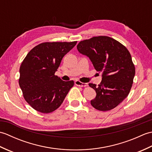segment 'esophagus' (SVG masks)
<instances>
[{"label":"esophagus","instance_id":"34e87169","mask_svg":"<svg viewBox=\"0 0 152 152\" xmlns=\"http://www.w3.org/2000/svg\"><path fill=\"white\" fill-rule=\"evenodd\" d=\"M75 84L76 86H81V87H87V86H88V83H82V82H80V81H76L75 82Z\"/></svg>","mask_w":152,"mask_h":152}]
</instances>
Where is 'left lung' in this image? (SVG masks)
Segmentation results:
<instances>
[{
    "label": "left lung",
    "instance_id": "left-lung-1",
    "mask_svg": "<svg viewBox=\"0 0 152 152\" xmlns=\"http://www.w3.org/2000/svg\"><path fill=\"white\" fill-rule=\"evenodd\" d=\"M77 49L89 58L96 71L102 72L98 86L89 83L96 93L91 104L100 111L115 108L128 96L133 83L135 68L129 51L118 41L106 36L81 41Z\"/></svg>",
    "mask_w": 152,
    "mask_h": 152
}]
</instances>
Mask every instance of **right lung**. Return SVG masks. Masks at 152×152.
<instances>
[{"label": "right lung", "instance_id": "right-lung-1", "mask_svg": "<svg viewBox=\"0 0 152 152\" xmlns=\"http://www.w3.org/2000/svg\"><path fill=\"white\" fill-rule=\"evenodd\" d=\"M76 43H42L33 48L23 61L19 84L25 101L38 112L48 114L56 110L73 87V80L63 81L55 73L63 57Z\"/></svg>", "mask_w": 152, "mask_h": 152}]
</instances>
